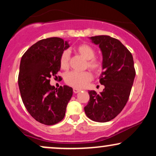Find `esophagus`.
I'll use <instances>...</instances> for the list:
<instances>
[{
	"instance_id": "1",
	"label": "esophagus",
	"mask_w": 156,
	"mask_h": 156,
	"mask_svg": "<svg viewBox=\"0 0 156 156\" xmlns=\"http://www.w3.org/2000/svg\"><path fill=\"white\" fill-rule=\"evenodd\" d=\"M80 92V89H73V92L75 93V94H76V93H78V92Z\"/></svg>"
}]
</instances>
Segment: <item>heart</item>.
I'll use <instances>...</instances> for the list:
<instances>
[{
	"label": "heart",
	"mask_w": 156,
	"mask_h": 156,
	"mask_svg": "<svg viewBox=\"0 0 156 156\" xmlns=\"http://www.w3.org/2000/svg\"><path fill=\"white\" fill-rule=\"evenodd\" d=\"M76 52L87 59V67L95 73L101 72L103 69V62L100 58L94 57L95 50L88 44L83 43L76 46ZM69 53L68 51L62 52L60 56V66L62 69H67L69 66ZM92 79V75L89 71L78 72L72 71L67 73L64 77V81L67 85L76 89L85 87Z\"/></svg>",
	"instance_id": "heart-1"
}]
</instances>
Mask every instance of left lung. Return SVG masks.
Masks as SVG:
<instances>
[{
    "label": "left lung",
    "instance_id": "8db88e82",
    "mask_svg": "<svg viewBox=\"0 0 156 156\" xmlns=\"http://www.w3.org/2000/svg\"><path fill=\"white\" fill-rule=\"evenodd\" d=\"M103 53V69L100 83L105 87L98 94L89 91V101L84 107L89 119L106 122L114 119L126 105L133 86L136 70L133 55L118 39L101 35L90 38Z\"/></svg>",
    "mask_w": 156,
    "mask_h": 156
}]
</instances>
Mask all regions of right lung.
<instances>
[{"instance_id":"obj_1","label":"right lung","mask_w":156,"mask_h":156,"mask_svg":"<svg viewBox=\"0 0 156 156\" xmlns=\"http://www.w3.org/2000/svg\"><path fill=\"white\" fill-rule=\"evenodd\" d=\"M69 47L58 37L41 39L23 54L20 65L18 85L25 107L34 119L46 125L59 122L65 116L73 95L68 86L55 89L51 77L60 70V56Z\"/></svg>"}]
</instances>
